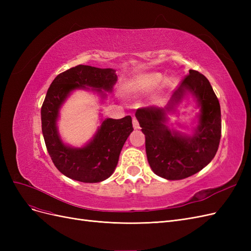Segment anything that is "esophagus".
Listing matches in <instances>:
<instances>
[{
	"mask_svg": "<svg viewBox=\"0 0 251 251\" xmlns=\"http://www.w3.org/2000/svg\"><path fill=\"white\" fill-rule=\"evenodd\" d=\"M133 127L135 128V130H138V128L140 127V126H139V123H138V120L136 119V118H133Z\"/></svg>",
	"mask_w": 251,
	"mask_h": 251,
	"instance_id": "obj_1",
	"label": "esophagus"
}]
</instances>
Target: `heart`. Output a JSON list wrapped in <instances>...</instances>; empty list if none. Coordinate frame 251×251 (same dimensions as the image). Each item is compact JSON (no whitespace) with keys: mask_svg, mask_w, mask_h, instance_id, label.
I'll return each mask as SVG.
<instances>
[{"mask_svg":"<svg viewBox=\"0 0 251 251\" xmlns=\"http://www.w3.org/2000/svg\"><path fill=\"white\" fill-rule=\"evenodd\" d=\"M162 80L163 75L159 72H148L139 74L125 83L123 87V93L128 98L146 96L155 91ZM173 86V80L165 79L162 85L159 86L158 93H163L164 91L171 89Z\"/></svg>","mask_w":251,"mask_h":251,"instance_id":"heart-1","label":"heart"}]
</instances>
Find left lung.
Wrapping results in <instances>:
<instances>
[{
	"label": "left lung",
	"mask_w": 251,
	"mask_h": 251,
	"mask_svg": "<svg viewBox=\"0 0 251 251\" xmlns=\"http://www.w3.org/2000/svg\"><path fill=\"white\" fill-rule=\"evenodd\" d=\"M191 95L200 113L192 134L168 126V115L177 111L185 96ZM146 136L148 161L157 176L181 180L200 172L214 159L221 138V109L208 79L198 71L180 82L165 108H143L135 113Z\"/></svg>",
	"instance_id": "left-lung-1"
}]
</instances>
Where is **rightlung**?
<instances>
[{"label":"right lung","mask_w":251,"mask_h":251,"mask_svg":"<svg viewBox=\"0 0 251 251\" xmlns=\"http://www.w3.org/2000/svg\"><path fill=\"white\" fill-rule=\"evenodd\" d=\"M116 81V71L111 68L78 65L58 74L50 85L41 110L42 132L53 163L66 177L96 183L108 179L115 171L120 151L134 130L131 116L100 118L93 137L80 148L64 142L57 121L60 109L74 91H91L103 101Z\"/></svg>","instance_id":"right-lung-1"}]
</instances>
